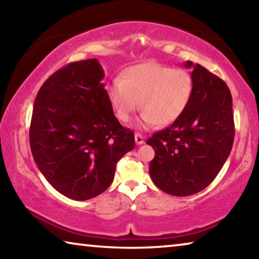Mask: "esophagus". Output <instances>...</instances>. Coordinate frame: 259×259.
<instances>
[{
  "instance_id": "34e87169",
  "label": "esophagus",
  "mask_w": 259,
  "mask_h": 259,
  "mask_svg": "<svg viewBox=\"0 0 259 259\" xmlns=\"http://www.w3.org/2000/svg\"><path fill=\"white\" fill-rule=\"evenodd\" d=\"M135 140H136V144H137V145H142V144H144L143 136L139 135V134L135 135Z\"/></svg>"
}]
</instances>
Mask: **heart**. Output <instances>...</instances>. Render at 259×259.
<instances>
[{
    "label": "heart",
    "instance_id": "b5f03b06",
    "mask_svg": "<svg viewBox=\"0 0 259 259\" xmlns=\"http://www.w3.org/2000/svg\"><path fill=\"white\" fill-rule=\"evenodd\" d=\"M192 93L193 78L187 71L151 61L126 68L121 80H114L107 87L116 119L126 123L142 107L138 126L144 129L156 123L160 126L174 123L186 109Z\"/></svg>",
    "mask_w": 259,
    "mask_h": 259
}]
</instances>
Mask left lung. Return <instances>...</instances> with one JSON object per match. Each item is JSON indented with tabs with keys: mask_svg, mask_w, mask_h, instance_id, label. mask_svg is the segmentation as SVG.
<instances>
[{
	"mask_svg": "<svg viewBox=\"0 0 259 259\" xmlns=\"http://www.w3.org/2000/svg\"><path fill=\"white\" fill-rule=\"evenodd\" d=\"M191 68L193 93L184 113L146 144L155 151L150 163L153 183L175 196L204 190L229 157L234 140L232 96L226 83L199 64Z\"/></svg>",
	"mask_w": 259,
	"mask_h": 259,
	"instance_id": "1",
	"label": "left lung"
}]
</instances>
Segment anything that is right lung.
<instances>
[{
  "label": "right lung",
  "mask_w": 259,
  "mask_h": 259,
  "mask_svg": "<svg viewBox=\"0 0 259 259\" xmlns=\"http://www.w3.org/2000/svg\"><path fill=\"white\" fill-rule=\"evenodd\" d=\"M99 61L68 64L43 83L29 129L35 163L50 185L83 201L111 185L116 163L134 150L135 136L113 113Z\"/></svg>",
  "instance_id": "1"
}]
</instances>
